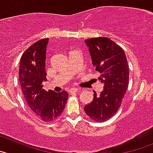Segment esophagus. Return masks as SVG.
<instances>
[{
    "mask_svg": "<svg viewBox=\"0 0 153 153\" xmlns=\"http://www.w3.org/2000/svg\"><path fill=\"white\" fill-rule=\"evenodd\" d=\"M78 91V88H71V89L69 90L70 93H75Z\"/></svg>",
    "mask_w": 153,
    "mask_h": 153,
    "instance_id": "esophagus-1",
    "label": "esophagus"
}]
</instances>
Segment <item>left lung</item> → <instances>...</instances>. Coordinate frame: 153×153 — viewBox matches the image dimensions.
Listing matches in <instances>:
<instances>
[{"instance_id": "8db88e82", "label": "left lung", "mask_w": 153, "mask_h": 153, "mask_svg": "<svg viewBox=\"0 0 153 153\" xmlns=\"http://www.w3.org/2000/svg\"><path fill=\"white\" fill-rule=\"evenodd\" d=\"M85 43L104 89L99 95L94 91L93 101L84 110L90 119L102 123L110 119L121 106L128 85V65L124 50L110 39L95 37Z\"/></svg>"}]
</instances>
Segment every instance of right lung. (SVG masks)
Instances as JSON below:
<instances>
[{"label":"right lung","instance_id":"1","mask_svg":"<svg viewBox=\"0 0 153 153\" xmlns=\"http://www.w3.org/2000/svg\"><path fill=\"white\" fill-rule=\"evenodd\" d=\"M49 38L42 39L24 52L20 59L19 77L27 104L41 120L50 122L61 116L68 97L66 91L55 92L43 89L42 82L47 80L46 54Z\"/></svg>","mask_w":153,"mask_h":153}]
</instances>
